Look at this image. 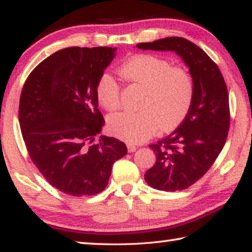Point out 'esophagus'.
<instances>
[{
    "mask_svg": "<svg viewBox=\"0 0 252 252\" xmlns=\"http://www.w3.org/2000/svg\"><path fill=\"white\" fill-rule=\"evenodd\" d=\"M127 148H128V152H129V153H133V152H135V151H136V148H137V147H136V146L134 145V144L128 143V144H127Z\"/></svg>",
    "mask_w": 252,
    "mask_h": 252,
    "instance_id": "1",
    "label": "esophagus"
}]
</instances>
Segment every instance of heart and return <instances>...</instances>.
<instances>
[{"instance_id":"heart-1","label":"heart","mask_w":252,"mask_h":252,"mask_svg":"<svg viewBox=\"0 0 252 252\" xmlns=\"http://www.w3.org/2000/svg\"><path fill=\"white\" fill-rule=\"evenodd\" d=\"M119 76L131 85L139 86L144 94L139 110L119 111L110 115L109 128L127 142L146 141L156 131L176 128L187 116L194 96L193 78L187 69L153 55H138L118 70ZM97 97L108 110L121 105V86L109 73H104L97 85Z\"/></svg>"}]
</instances>
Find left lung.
<instances>
[{"label": "left lung", "mask_w": 252, "mask_h": 252, "mask_svg": "<svg viewBox=\"0 0 252 252\" xmlns=\"http://www.w3.org/2000/svg\"><path fill=\"white\" fill-rule=\"evenodd\" d=\"M136 47L176 52L193 78L194 96L188 115L172 134L150 145L156 162L144 175L153 189L182 191L209 171L225 144L230 127L225 81L211 58L184 38L171 36Z\"/></svg>", "instance_id": "left-lung-1"}]
</instances>
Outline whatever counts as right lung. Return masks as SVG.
I'll list each match as a JSON object with an SVG mask.
<instances>
[{
  "mask_svg": "<svg viewBox=\"0 0 252 252\" xmlns=\"http://www.w3.org/2000/svg\"><path fill=\"white\" fill-rule=\"evenodd\" d=\"M115 48L70 47L53 53L24 82L19 122L28 153L48 183L72 196L104 191L125 144L100 136L97 85Z\"/></svg>",
  "mask_w": 252,
  "mask_h": 252,
  "instance_id": "obj_1",
  "label": "right lung"
}]
</instances>
